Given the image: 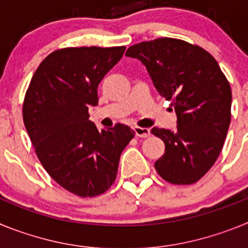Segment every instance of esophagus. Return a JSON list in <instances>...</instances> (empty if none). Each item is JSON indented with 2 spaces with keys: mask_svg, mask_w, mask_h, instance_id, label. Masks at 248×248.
Instances as JSON below:
<instances>
[{
  "mask_svg": "<svg viewBox=\"0 0 248 248\" xmlns=\"http://www.w3.org/2000/svg\"><path fill=\"white\" fill-rule=\"evenodd\" d=\"M135 135L139 138H148L150 135V130L148 128H140V126H135L134 128Z\"/></svg>",
  "mask_w": 248,
  "mask_h": 248,
  "instance_id": "esophagus-1",
  "label": "esophagus"
}]
</instances>
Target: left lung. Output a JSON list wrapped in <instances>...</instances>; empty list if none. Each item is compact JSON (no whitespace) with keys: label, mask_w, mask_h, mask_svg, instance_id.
Here are the masks:
<instances>
[{"label":"left lung","mask_w":248,"mask_h":248,"mask_svg":"<svg viewBox=\"0 0 248 248\" xmlns=\"http://www.w3.org/2000/svg\"><path fill=\"white\" fill-rule=\"evenodd\" d=\"M126 57L145 65L161 97L171 100L176 130L153 128L165 153L155 169L176 185L196 183L209 171L222 149L231 122L232 94L216 59L199 46L157 38L131 46Z\"/></svg>","instance_id":"8db88e82"}]
</instances>
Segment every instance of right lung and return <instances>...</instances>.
Segmentation results:
<instances>
[{
	"label": "right lung",
	"mask_w": 248,
	"mask_h": 248,
	"mask_svg": "<svg viewBox=\"0 0 248 248\" xmlns=\"http://www.w3.org/2000/svg\"><path fill=\"white\" fill-rule=\"evenodd\" d=\"M125 47L54 50L32 77L23 122L39 161L56 183L82 198L113 185L122 151L134 130L117 124L99 129L88 109L98 105V85L120 61Z\"/></svg>",
	"instance_id": "obj_1"
}]
</instances>
